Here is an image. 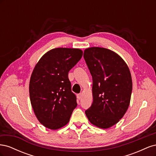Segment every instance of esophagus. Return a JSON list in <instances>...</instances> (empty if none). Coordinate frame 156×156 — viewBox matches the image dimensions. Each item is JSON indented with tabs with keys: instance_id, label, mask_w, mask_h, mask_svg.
<instances>
[{
	"instance_id": "esophagus-1",
	"label": "esophagus",
	"mask_w": 156,
	"mask_h": 156,
	"mask_svg": "<svg viewBox=\"0 0 156 156\" xmlns=\"http://www.w3.org/2000/svg\"><path fill=\"white\" fill-rule=\"evenodd\" d=\"M81 98H82V94H77V98H78V100H81Z\"/></svg>"
}]
</instances>
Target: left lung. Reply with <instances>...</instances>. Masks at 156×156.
I'll list each match as a JSON object with an SVG mask.
<instances>
[{
    "mask_svg": "<svg viewBox=\"0 0 156 156\" xmlns=\"http://www.w3.org/2000/svg\"><path fill=\"white\" fill-rule=\"evenodd\" d=\"M83 56L93 81V102L85 114L93 125L109 128L124 116L129 105V69L121 56L106 48H89Z\"/></svg>",
    "mask_w": 156,
    "mask_h": 156,
    "instance_id": "obj_1",
    "label": "left lung"
}]
</instances>
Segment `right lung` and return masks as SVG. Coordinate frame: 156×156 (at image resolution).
I'll return each instance as SVG.
<instances>
[{"label": "right lung", "instance_id": "1", "mask_svg": "<svg viewBox=\"0 0 156 156\" xmlns=\"http://www.w3.org/2000/svg\"><path fill=\"white\" fill-rule=\"evenodd\" d=\"M82 56L80 49H53L41 56L33 69L30 103L37 120L47 128L55 130L66 125L77 105L68 72Z\"/></svg>", "mask_w": 156, "mask_h": 156}]
</instances>
